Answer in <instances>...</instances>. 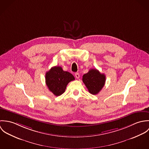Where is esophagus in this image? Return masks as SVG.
Returning <instances> with one entry per match:
<instances>
[{
  "label": "esophagus",
  "instance_id": "obj_1",
  "mask_svg": "<svg viewBox=\"0 0 149 149\" xmlns=\"http://www.w3.org/2000/svg\"><path fill=\"white\" fill-rule=\"evenodd\" d=\"M75 77L76 79H79L80 77V74L79 73H75Z\"/></svg>",
  "mask_w": 149,
  "mask_h": 149
}]
</instances>
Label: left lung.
Listing matches in <instances>:
<instances>
[{
	"mask_svg": "<svg viewBox=\"0 0 149 149\" xmlns=\"http://www.w3.org/2000/svg\"><path fill=\"white\" fill-rule=\"evenodd\" d=\"M83 81L90 93L96 95L105 84L106 76L96 69H91L83 75Z\"/></svg>",
	"mask_w": 149,
	"mask_h": 149,
	"instance_id": "obj_1",
	"label": "left lung"
}]
</instances>
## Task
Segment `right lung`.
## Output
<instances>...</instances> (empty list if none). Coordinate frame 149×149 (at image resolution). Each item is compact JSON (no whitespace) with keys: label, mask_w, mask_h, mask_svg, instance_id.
<instances>
[{"label":"right lung","mask_w":149,"mask_h":149,"mask_svg":"<svg viewBox=\"0 0 149 149\" xmlns=\"http://www.w3.org/2000/svg\"><path fill=\"white\" fill-rule=\"evenodd\" d=\"M74 77L69 72L64 71L61 66L52 67L45 75L46 84L55 96L62 95L68 84L74 80Z\"/></svg>","instance_id":"1"}]
</instances>
